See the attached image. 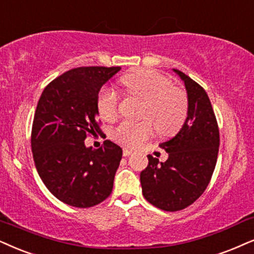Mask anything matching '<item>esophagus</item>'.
Segmentation results:
<instances>
[{
	"mask_svg": "<svg viewBox=\"0 0 254 254\" xmlns=\"http://www.w3.org/2000/svg\"><path fill=\"white\" fill-rule=\"evenodd\" d=\"M133 153V151L131 150V149H127V147H125V149L123 150V156L124 157H129V156H131Z\"/></svg>",
	"mask_w": 254,
	"mask_h": 254,
	"instance_id": "1",
	"label": "esophagus"
}]
</instances>
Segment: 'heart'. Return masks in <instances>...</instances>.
<instances>
[{
    "instance_id": "b5f03b06",
    "label": "heart",
    "mask_w": 254,
    "mask_h": 254,
    "mask_svg": "<svg viewBox=\"0 0 254 254\" xmlns=\"http://www.w3.org/2000/svg\"><path fill=\"white\" fill-rule=\"evenodd\" d=\"M122 84L131 96L143 99L140 117L149 121H125L112 130V138L125 145L138 146L152 134V123L160 134L175 133L188 116V98L184 91L173 88L169 77L155 70H140L123 77ZM120 97L111 88H103L97 98L102 118L111 121L118 112Z\"/></svg>"
}]
</instances>
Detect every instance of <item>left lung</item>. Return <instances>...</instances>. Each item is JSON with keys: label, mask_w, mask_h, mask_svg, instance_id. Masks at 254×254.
<instances>
[{"label": "left lung", "mask_w": 254, "mask_h": 254, "mask_svg": "<svg viewBox=\"0 0 254 254\" xmlns=\"http://www.w3.org/2000/svg\"><path fill=\"white\" fill-rule=\"evenodd\" d=\"M184 82L188 117L182 129L159 144L168 152L164 163L151 155L140 172L144 198L164 211H179L203 194L216 168L219 129L206 91L184 72L173 69Z\"/></svg>", "instance_id": "obj_1"}]
</instances>
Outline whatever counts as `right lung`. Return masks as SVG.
<instances>
[{"label":"right lung","mask_w":254,"mask_h":254,"mask_svg":"<svg viewBox=\"0 0 254 254\" xmlns=\"http://www.w3.org/2000/svg\"><path fill=\"white\" fill-rule=\"evenodd\" d=\"M120 70H69L46 86L37 103L31 130L35 166L48 190L71 206H95L112 191L123 151L109 139L99 149L86 147L84 140L101 132L98 92Z\"/></svg>","instance_id":"add662e5"}]
</instances>
